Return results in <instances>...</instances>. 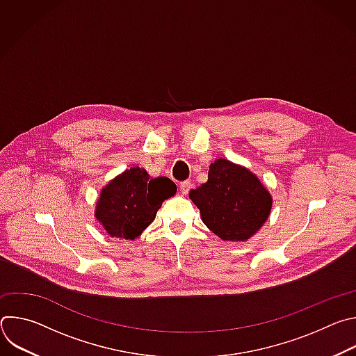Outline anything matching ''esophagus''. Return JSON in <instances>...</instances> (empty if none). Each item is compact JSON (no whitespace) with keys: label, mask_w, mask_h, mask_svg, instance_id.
Here are the masks:
<instances>
[{"label":"esophagus","mask_w":356,"mask_h":356,"mask_svg":"<svg viewBox=\"0 0 356 356\" xmlns=\"http://www.w3.org/2000/svg\"><path fill=\"white\" fill-rule=\"evenodd\" d=\"M190 188H191V181L184 180V181L180 183V191H181L183 194H187V193L190 191Z\"/></svg>","instance_id":"34e87169"}]
</instances>
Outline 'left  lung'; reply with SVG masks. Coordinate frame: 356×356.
<instances>
[{
  "label": "left lung",
  "instance_id": "left-lung-1",
  "mask_svg": "<svg viewBox=\"0 0 356 356\" xmlns=\"http://www.w3.org/2000/svg\"><path fill=\"white\" fill-rule=\"evenodd\" d=\"M201 220L224 241H246L268 220L272 197L249 170L217 159L209 180L190 191Z\"/></svg>",
  "mask_w": 356,
  "mask_h": 356
}]
</instances>
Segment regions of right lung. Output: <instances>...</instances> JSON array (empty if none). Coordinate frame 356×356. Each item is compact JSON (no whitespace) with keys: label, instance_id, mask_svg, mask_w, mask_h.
I'll return each mask as SVG.
<instances>
[{"label":"right lung","instance_id":"add662e5","mask_svg":"<svg viewBox=\"0 0 356 356\" xmlns=\"http://www.w3.org/2000/svg\"><path fill=\"white\" fill-rule=\"evenodd\" d=\"M173 194L176 184L169 177L150 179L146 170L132 168L101 191L95 217L111 236L135 239Z\"/></svg>","mask_w":356,"mask_h":356}]
</instances>
